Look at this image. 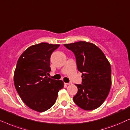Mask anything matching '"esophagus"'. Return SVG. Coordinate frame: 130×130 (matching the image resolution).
Instances as JSON below:
<instances>
[{
	"instance_id": "34e87169",
	"label": "esophagus",
	"mask_w": 130,
	"mask_h": 130,
	"mask_svg": "<svg viewBox=\"0 0 130 130\" xmlns=\"http://www.w3.org/2000/svg\"><path fill=\"white\" fill-rule=\"evenodd\" d=\"M65 84H67V85H70V84H71V83H65Z\"/></svg>"
}]
</instances>
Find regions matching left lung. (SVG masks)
<instances>
[{"label":"left lung","mask_w":130,"mask_h":130,"mask_svg":"<svg viewBox=\"0 0 130 130\" xmlns=\"http://www.w3.org/2000/svg\"><path fill=\"white\" fill-rule=\"evenodd\" d=\"M64 46L74 53L77 69L82 72V84H75L76 105L84 110L98 108L103 103L111 86V67L102 51L96 45L80 41Z\"/></svg>","instance_id":"left-lung-1"}]
</instances>
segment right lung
I'll return each mask as SVG.
<instances>
[{
    "instance_id": "add662e5",
    "label": "right lung",
    "mask_w": 130,
    "mask_h": 130,
    "mask_svg": "<svg viewBox=\"0 0 130 130\" xmlns=\"http://www.w3.org/2000/svg\"><path fill=\"white\" fill-rule=\"evenodd\" d=\"M59 44L41 43L26 49L19 58L15 70L14 84L28 107L42 112L56 102L58 91L63 87L62 80L47 77L51 71L50 58Z\"/></svg>"
}]
</instances>
